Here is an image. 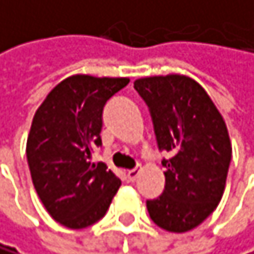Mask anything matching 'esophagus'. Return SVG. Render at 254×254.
Listing matches in <instances>:
<instances>
[{
  "label": "esophagus",
  "mask_w": 254,
  "mask_h": 254,
  "mask_svg": "<svg viewBox=\"0 0 254 254\" xmlns=\"http://www.w3.org/2000/svg\"><path fill=\"white\" fill-rule=\"evenodd\" d=\"M140 175V169H132V170H128L126 172V180H128L129 183H134L135 180L139 178Z\"/></svg>",
  "instance_id": "esophagus-1"
}]
</instances>
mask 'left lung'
<instances>
[{
    "instance_id": "1",
    "label": "left lung",
    "mask_w": 254,
    "mask_h": 254,
    "mask_svg": "<svg viewBox=\"0 0 254 254\" xmlns=\"http://www.w3.org/2000/svg\"><path fill=\"white\" fill-rule=\"evenodd\" d=\"M134 89L151 114L165 187L146 201L151 220L170 233L198 226L220 203L231 162V142L222 114L201 85L184 74L135 79Z\"/></svg>"
}]
</instances>
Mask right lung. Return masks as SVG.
<instances>
[{
	"mask_svg": "<svg viewBox=\"0 0 254 254\" xmlns=\"http://www.w3.org/2000/svg\"><path fill=\"white\" fill-rule=\"evenodd\" d=\"M128 78L73 74L47 95L26 143L32 184L61 225L81 230L98 222L122 181L104 162H90L101 145L103 108Z\"/></svg>",
	"mask_w": 254,
	"mask_h": 254,
	"instance_id": "1",
	"label": "right lung"
}]
</instances>
